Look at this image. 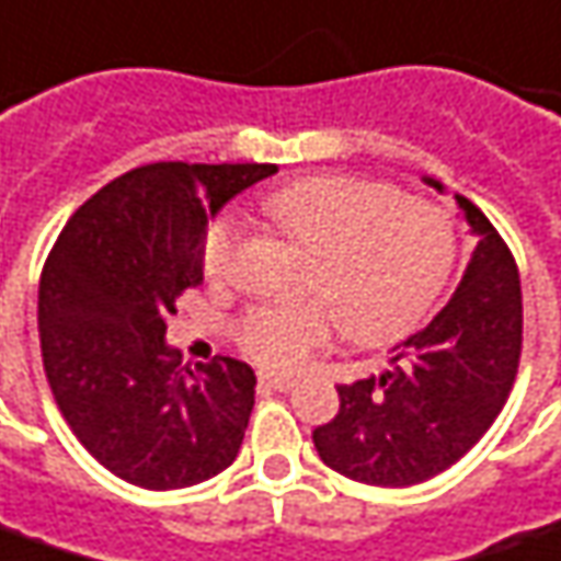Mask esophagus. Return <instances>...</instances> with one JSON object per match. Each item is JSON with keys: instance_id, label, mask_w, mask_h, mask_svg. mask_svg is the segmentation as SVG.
Segmentation results:
<instances>
[{"instance_id": "esophagus-1", "label": "esophagus", "mask_w": 561, "mask_h": 561, "mask_svg": "<svg viewBox=\"0 0 561 561\" xmlns=\"http://www.w3.org/2000/svg\"><path fill=\"white\" fill-rule=\"evenodd\" d=\"M296 381L289 376H274V373H259V388L262 391H289Z\"/></svg>"}]
</instances>
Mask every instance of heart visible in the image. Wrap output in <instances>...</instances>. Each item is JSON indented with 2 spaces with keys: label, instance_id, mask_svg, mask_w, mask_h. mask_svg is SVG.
I'll return each mask as SVG.
<instances>
[{
  "label": "heart",
  "instance_id": "1",
  "mask_svg": "<svg viewBox=\"0 0 561 561\" xmlns=\"http://www.w3.org/2000/svg\"><path fill=\"white\" fill-rule=\"evenodd\" d=\"M265 210L314 253L308 289L320 299L253 308L241 347L268 369H296L330 342L335 318L354 342L376 345L434 305L455 265V226L436 204L354 176H308L274 192ZM241 226L216 216L204 234V274L226 277Z\"/></svg>",
  "mask_w": 561,
  "mask_h": 561
}]
</instances>
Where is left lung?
Here are the masks:
<instances>
[{
  "label": "left lung",
  "instance_id": "obj_1",
  "mask_svg": "<svg viewBox=\"0 0 561 561\" xmlns=\"http://www.w3.org/2000/svg\"><path fill=\"white\" fill-rule=\"evenodd\" d=\"M436 192L446 185L424 176ZM477 238L449 305L409 335L378 376L339 385V415L314 431L320 461L385 489L449 470L504 409L523 351V289L507 243L477 204L455 195Z\"/></svg>",
  "mask_w": 561,
  "mask_h": 561
}]
</instances>
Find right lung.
Segmentation results:
<instances>
[{"mask_svg":"<svg viewBox=\"0 0 561 561\" xmlns=\"http://www.w3.org/2000/svg\"><path fill=\"white\" fill-rule=\"evenodd\" d=\"M274 164L158 161L122 173L72 214L38 280L51 393L79 443L118 480L168 492L238 458L256 376L243 360L180 366L176 299L204 280V234Z\"/></svg>","mask_w":561,"mask_h":561,"instance_id":"right-lung-1","label":"right lung"}]
</instances>
